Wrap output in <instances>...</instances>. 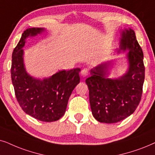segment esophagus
Segmentation results:
<instances>
[{
  "instance_id": "34e87169",
  "label": "esophagus",
  "mask_w": 155,
  "mask_h": 155,
  "mask_svg": "<svg viewBox=\"0 0 155 155\" xmlns=\"http://www.w3.org/2000/svg\"><path fill=\"white\" fill-rule=\"evenodd\" d=\"M88 71L87 69H84L81 71V76H83V77H86V76H88Z\"/></svg>"
}]
</instances>
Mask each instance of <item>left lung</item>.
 <instances>
[{"label": "left lung", "mask_w": 155, "mask_h": 155, "mask_svg": "<svg viewBox=\"0 0 155 155\" xmlns=\"http://www.w3.org/2000/svg\"><path fill=\"white\" fill-rule=\"evenodd\" d=\"M117 52L125 55L127 69L117 78H109L115 60L104 61L91 70L86 84L89 89L93 116L98 122L115 123L133 114L141 100L145 79L143 52L130 28L120 30Z\"/></svg>", "instance_id": "8db88e82"}]
</instances>
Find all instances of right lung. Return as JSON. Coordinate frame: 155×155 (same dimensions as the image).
I'll list each match as a JSON object with an SVG mask.
<instances>
[{
	"instance_id": "obj_1",
	"label": "right lung",
	"mask_w": 155,
	"mask_h": 155,
	"mask_svg": "<svg viewBox=\"0 0 155 155\" xmlns=\"http://www.w3.org/2000/svg\"><path fill=\"white\" fill-rule=\"evenodd\" d=\"M45 30V28H32L24 31L13 50L10 73L16 98L24 112L40 121L54 122L64 115L69 97L80 82L81 69L61 70L43 79L28 73L22 48L27 38L35 37Z\"/></svg>"
}]
</instances>
